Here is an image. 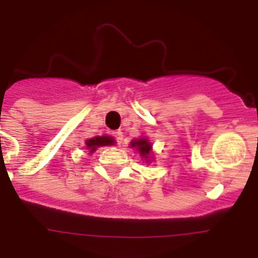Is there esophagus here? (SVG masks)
<instances>
[{"label": "esophagus", "mask_w": 258, "mask_h": 258, "mask_svg": "<svg viewBox=\"0 0 258 258\" xmlns=\"http://www.w3.org/2000/svg\"><path fill=\"white\" fill-rule=\"evenodd\" d=\"M114 136H115L116 142H118L119 144H120V143H123V133H122V131H115V133H114Z\"/></svg>", "instance_id": "esophagus-1"}]
</instances>
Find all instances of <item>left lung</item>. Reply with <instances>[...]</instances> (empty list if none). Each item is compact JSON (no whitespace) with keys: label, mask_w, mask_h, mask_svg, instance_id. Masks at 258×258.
Returning a JSON list of instances; mask_svg holds the SVG:
<instances>
[{"label":"left lung","mask_w":258,"mask_h":258,"mask_svg":"<svg viewBox=\"0 0 258 258\" xmlns=\"http://www.w3.org/2000/svg\"><path fill=\"white\" fill-rule=\"evenodd\" d=\"M131 148H135L138 151L136 153H139L143 161L147 164H151L153 161V152H152V143L149 142L147 136H140L138 139H134L130 143Z\"/></svg>","instance_id":"obj_1"}]
</instances>
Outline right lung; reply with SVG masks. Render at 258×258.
<instances>
[{
	"label": "right lung",
	"instance_id": "right-lung-1",
	"mask_svg": "<svg viewBox=\"0 0 258 258\" xmlns=\"http://www.w3.org/2000/svg\"><path fill=\"white\" fill-rule=\"evenodd\" d=\"M115 144V140L112 136L105 135V136H96V138H92V139H88L85 142L86 149L89 151L90 155L96 152V149L99 148V147H105V146H114Z\"/></svg>",
	"mask_w": 258,
	"mask_h": 258
}]
</instances>
